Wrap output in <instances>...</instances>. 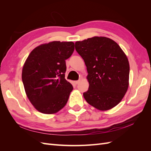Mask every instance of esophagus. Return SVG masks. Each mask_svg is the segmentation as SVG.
Instances as JSON below:
<instances>
[{
    "label": "esophagus",
    "mask_w": 151,
    "mask_h": 151,
    "mask_svg": "<svg viewBox=\"0 0 151 151\" xmlns=\"http://www.w3.org/2000/svg\"><path fill=\"white\" fill-rule=\"evenodd\" d=\"M81 82V80H78V81H74V83L76 84H78L79 83Z\"/></svg>",
    "instance_id": "obj_1"
}]
</instances>
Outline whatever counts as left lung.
<instances>
[{
    "label": "left lung",
    "mask_w": 151,
    "mask_h": 151,
    "mask_svg": "<svg viewBox=\"0 0 151 151\" xmlns=\"http://www.w3.org/2000/svg\"><path fill=\"white\" fill-rule=\"evenodd\" d=\"M75 47L88 73L86 101L103 111L116 106L129 88L130 66L125 53L115 42L102 36L76 42Z\"/></svg>",
    "instance_id": "left-lung-1"
}]
</instances>
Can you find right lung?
Segmentation results:
<instances>
[{"mask_svg":"<svg viewBox=\"0 0 151 151\" xmlns=\"http://www.w3.org/2000/svg\"><path fill=\"white\" fill-rule=\"evenodd\" d=\"M74 50L72 42H52L36 47L22 71L26 94L37 110L53 114L65 106L73 89L65 79V60Z\"/></svg>","mask_w":151,"mask_h":151,"instance_id":"right-lung-1","label":"right lung"}]
</instances>
